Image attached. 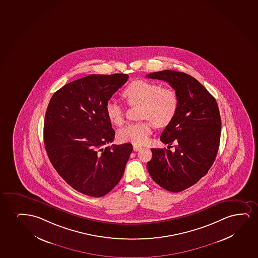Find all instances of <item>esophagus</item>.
Instances as JSON below:
<instances>
[{
	"mask_svg": "<svg viewBox=\"0 0 258 258\" xmlns=\"http://www.w3.org/2000/svg\"><path fill=\"white\" fill-rule=\"evenodd\" d=\"M133 149H134L135 151H140V150H142V147H141V146H139V145L134 144V145H133Z\"/></svg>",
	"mask_w": 258,
	"mask_h": 258,
	"instance_id": "34e87169",
	"label": "esophagus"
}]
</instances>
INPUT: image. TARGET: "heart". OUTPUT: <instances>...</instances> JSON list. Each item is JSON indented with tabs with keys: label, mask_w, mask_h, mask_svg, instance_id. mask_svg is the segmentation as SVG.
I'll return each instance as SVG.
<instances>
[{
	"label": "heart",
	"mask_w": 258,
	"mask_h": 258,
	"mask_svg": "<svg viewBox=\"0 0 258 258\" xmlns=\"http://www.w3.org/2000/svg\"><path fill=\"white\" fill-rule=\"evenodd\" d=\"M122 95L131 106H142L140 118L147 120L122 127L118 134L122 142L147 143L153 130L152 122L157 127H166L177 114L179 100L177 92L171 87H163L151 81H136L124 89ZM105 111L113 123H123L125 110L117 101L111 99L107 101Z\"/></svg>",
	"instance_id": "b5f03b06"
}]
</instances>
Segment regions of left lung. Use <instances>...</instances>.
I'll use <instances>...</instances> for the list:
<instances>
[{"mask_svg":"<svg viewBox=\"0 0 258 258\" xmlns=\"http://www.w3.org/2000/svg\"><path fill=\"white\" fill-rule=\"evenodd\" d=\"M169 83L177 92V114L161 134L167 149H151L147 168L152 179L172 192L184 191L208 173L217 155L221 120L217 102L191 75L164 70L146 75ZM175 144V150L169 147Z\"/></svg>","mask_w":258,"mask_h":258,"instance_id":"obj_1","label":"left lung"}]
</instances>
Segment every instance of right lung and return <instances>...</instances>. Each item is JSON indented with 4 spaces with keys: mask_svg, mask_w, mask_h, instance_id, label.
I'll use <instances>...</instances> for the list:
<instances>
[{
    "mask_svg": "<svg viewBox=\"0 0 258 258\" xmlns=\"http://www.w3.org/2000/svg\"><path fill=\"white\" fill-rule=\"evenodd\" d=\"M128 75L91 74L64 85L45 113L44 141L57 173L81 194L102 197L119 183L133 147L114 139L105 105Z\"/></svg>",
    "mask_w": 258,
    "mask_h": 258,
    "instance_id": "add662e5",
    "label": "right lung"
}]
</instances>
